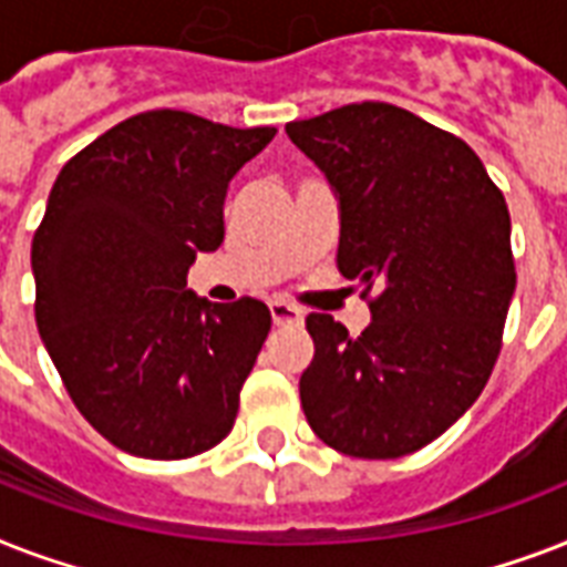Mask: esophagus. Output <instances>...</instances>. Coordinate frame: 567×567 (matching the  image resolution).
I'll list each match as a JSON object with an SVG mask.
<instances>
[{"label": "esophagus", "mask_w": 567, "mask_h": 567, "mask_svg": "<svg viewBox=\"0 0 567 567\" xmlns=\"http://www.w3.org/2000/svg\"><path fill=\"white\" fill-rule=\"evenodd\" d=\"M270 318H274L276 327H300L302 323V311L291 302L274 300L270 302Z\"/></svg>", "instance_id": "esophagus-1"}]
</instances>
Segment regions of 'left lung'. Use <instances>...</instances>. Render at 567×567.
Wrapping results in <instances>:
<instances>
[{
  "mask_svg": "<svg viewBox=\"0 0 567 567\" xmlns=\"http://www.w3.org/2000/svg\"><path fill=\"white\" fill-rule=\"evenodd\" d=\"M288 137L341 199L338 270L364 285L371 327L311 311L306 421L355 458H400L483 394L515 293L512 220L480 155L391 102L293 120Z\"/></svg>",
  "mask_w": 567,
  "mask_h": 567,
  "instance_id": "left-lung-1",
  "label": "left lung"
}]
</instances>
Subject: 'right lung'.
<instances>
[{"label":"right lung","instance_id":"add662e5","mask_svg":"<svg viewBox=\"0 0 567 567\" xmlns=\"http://www.w3.org/2000/svg\"><path fill=\"white\" fill-rule=\"evenodd\" d=\"M188 111L123 120L61 167L31 240L34 320L66 394L114 447L190 458L235 426L270 332L261 300L188 291L231 176L274 141Z\"/></svg>","mask_w":567,"mask_h":567}]
</instances>
